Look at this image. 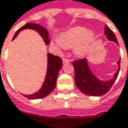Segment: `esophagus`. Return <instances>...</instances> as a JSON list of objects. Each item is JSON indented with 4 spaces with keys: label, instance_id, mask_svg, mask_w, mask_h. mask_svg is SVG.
Returning <instances> with one entry per match:
<instances>
[{
    "label": "esophagus",
    "instance_id": "34e87169",
    "mask_svg": "<svg viewBox=\"0 0 128 128\" xmlns=\"http://www.w3.org/2000/svg\"><path fill=\"white\" fill-rule=\"evenodd\" d=\"M62 62H63V64H66V63H68V62H69L70 60L66 58H62Z\"/></svg>",
    "mask_w": 128,
    "mask_h": 128
}]
</instances>
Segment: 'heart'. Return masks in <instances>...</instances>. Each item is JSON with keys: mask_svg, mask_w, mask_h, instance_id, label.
<instances>
[{"mask_svg": "<svg viewBox=\"0 0 128 128\" xmlns=\"http://www.w3.org/2000/svg\"><path fill=\"white\" fill-rule=\"evenodd\" d=\"M94 39V34L92 31H86L83 27H76L62 33L53 44L62 48L74 47L75 54L78 57H82L88 52Z\"/></svg>", "mask_w": 128, "mask_h": 128, "instance_id": "1", "label": "heart"}]
</instances>
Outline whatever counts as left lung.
Returning <instances> with one entry per match:
<instances>
[{
    "label": "left lung",
    "instance_id": "left-lung-1",
    "mask_svg": "<svg viewBox=\"0 0 128 128\" xmlns=\"http://www.w3.org/2000/svg\"><path fill=\"white\" fill-rule=\"evenodd\" d=\"M104 34L109 41H112L118 45V43L114 33L108 26H104ZM120 59L117 62L118 68L114 74V77L110 80L103 81L99 80L94 76L89 68L87 60H76L73 62L75 70V83L76 85L81 92L87 96H100L109 92L111 87L114 84L116 80L120 70Z\"/></svg>",
    "mask_w": 128,
    "mask_h": 128
}]
</instances>
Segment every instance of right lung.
Listing matches in <instances>:
<instances>
[{
  "label": "right lung",
  "mask_w": 128,
  "mask_h": 128,
  "mask_svg": "<svg viewBox=\"0 0 128 128\" xmlns=\"http://www.w3.org/2000/svg\"><path fill=\"white\" fill-rule=\"evenodd\" d=\"M26 29H32L35 30L42 37L46 45H48L50 40L49 39L48 31L45 28H44L39 24H32V23H28L19 28L16 31V32L15 33L12 40H14L18 34L21 30H26ZM47 58H48V66H47V71H46V75L44 84L42 88L34 94L30 95H24L25 97H26L28 99H39V98H45L46 96L49 95L52 91L55 89L58 73L62 66V60L60 57L53 55L51 53H48Z\"/></svg>",
  "instance_id": "right-lung-1"
}]
</instances>
